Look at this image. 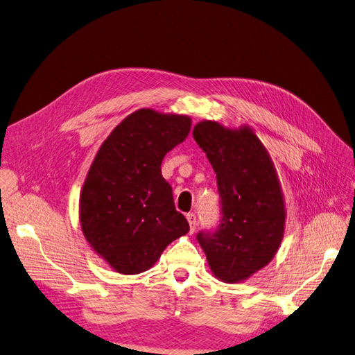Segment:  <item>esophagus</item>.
<instances>
[{
	"label": "esophagus",
	"mask_w": 355,
	"mask_h": 355,
	"mask_svg": "<svg viewBox=\"0 0 355 355\" xmlns=\"http://www.w3.org/2000/svg\"><path fill=\"white\" fill-rule=\"evenodd\" d=\"M187 219H188V223H189L191 232H194L196 228H197V216L194 213H189V214H187Z\"/></svg>",
	"instance_id": "esophagus-1"
}]
</instances>
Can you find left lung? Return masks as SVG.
<instances>
[{"mask_svg":"<svg viewBox=\"0 0 355 355\" xmlns=\"http://www.w3.org/2000/svg\"><path fill=\"white\" fill-rule=\"evenodd\" d=\"M216 173L222 219L216 231L198 232L213 275L241 283L272 261L286 223L275 166L249 125L228 128L200 121L192 130Z\"/></svg>","mask_w":355,"mask_h":355,"instance_id":"left-lung-1","label":"left lung"}]
</instances>
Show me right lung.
I'll return each instance as SVG.
<instances>
[{
	"instance_id": "add662e5",
	"label": "right lung",
	"mask_w": 355,
	"mask_h": 355,
	"mask_svg": "<svg viewBox=\"0 0 355 355\" xmlns=\"http://www.w3.org/2000/svg\"><path fill=\"white\" fill-rule=\"evenodd\" d=\"M191 118L137 110L96 154L80 196V222L92 249L120 274H141L189 231L161 175L164 155L187 139Z\"/></svg>"
}]
</instances>
